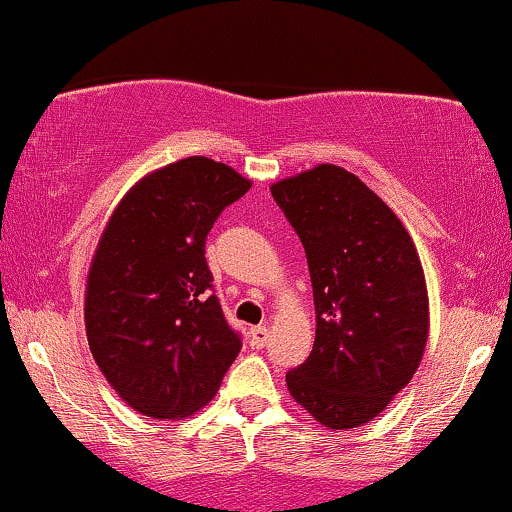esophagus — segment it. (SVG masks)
Wrapping results in <instances>:
<instances>
[{
  "instance_id": "1",
  "label": "esophagus",
  "mask_w": 512,
  "mask_h": 512,
  "mask_svg": "<svg viewBox=\"0 0 512 512\" xmlns=\"http://www.w3.org/2000/svg\"><path fill=\"white\" fill-rule=\"evenodd\" d=\"M269 341V329L267 326H255V329H250V346L252 348H264Z\"/></svg>"
}]
</instances>
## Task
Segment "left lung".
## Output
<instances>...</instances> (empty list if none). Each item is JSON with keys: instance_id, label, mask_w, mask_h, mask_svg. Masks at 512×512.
I'll return each mask as SVG.
<instances>
[{"instance_id": "obj_1", "label": "left lung", "mask_w": 512, "mask_h": 512, "mask_svg": "<svg viewBox=\"0 0 512 512\" xmlns=\"http://www.w3.org/2000/svg\"><path fill=\"white\" fill-rule=\"evenodd\" d=\"M305 248L315 346L286 374L293 400L326 429H355L386 410L420 367L429 338L424 269L408 229L336 164L272 183Z\"/></svg>"}]
</instances>
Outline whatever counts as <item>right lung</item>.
I'll use <instances>...</instances> for the list:
<instances>
[{
    "mask_svg": "<svg viewBox=\"0 0 512 512\" xmlns=\"http://www.w3.org/2000/svg\"><path fill=\"white\" fill-rule=\"evenodd\" d=\"M252 188L229 164L186 157L150 171L114 207L85 281V334L128 408L183 420L217 396L240 338L226 324L205 240Z\"/></svg>",
    "mask_w": 512,
    "mask_h": 512,
    "instance_id": "right-lung-1",
    "label": "right lung"
}]
</instances>
